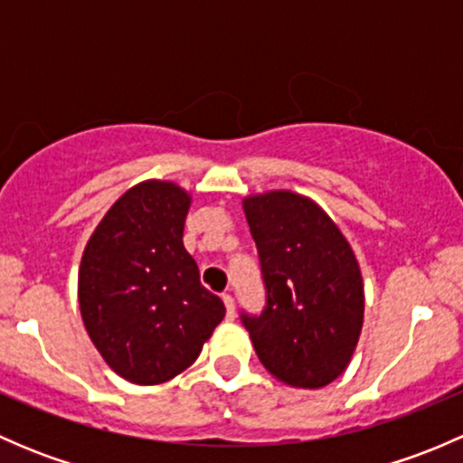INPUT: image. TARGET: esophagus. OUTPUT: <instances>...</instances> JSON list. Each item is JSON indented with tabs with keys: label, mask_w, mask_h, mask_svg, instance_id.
<instances>
[{
	"label": "esophagus",
	"mask_w": 463,
	"mask_h": 463,
	"mask_svg": "<svg viewBox=\"0 0 463 463\" xmlns=\"http://www.w3.org/2000/svg\"><path fill=\"white\" fill-rule=\"evenodd\" d=\"M222 300H223V305H226V316H228V320H232V318H235V300H232L231 293H223Z\"/></svg>",
	"instance_id": "1"
}]
</instances>
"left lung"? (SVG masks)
Here are the masks:
<instances>
[{
    "label": "left lung",
    "mask_w": 463,
    "mask_h": 463,
    "mask_svg": "<svg viewBox=\"0 0 463 463\" xmlns=\"http://www.w3.org/2000/svg\"><path fill=\"white\" fill-rule=\"evenodd\" d=\"M266 307L241 314L261 365L291 387L329 385L358 345L365 293L356 255L329 214L288 190L244 199Z\"/></svg>",
    "instance_id": "obj_1"
}]
</instances>
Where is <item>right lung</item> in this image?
<instances>
[{"label": "right lung", "mask_w": 463, "mask_h": 463, "mask_svg": "<svg viewBox=\"0 0 463 463\" xmlns=\"http://www.w3.org/2000/svg\"><path fill=\"white\" fill-rule=\"evenodd\" d=\"M190 194L143 181L89 237L78 273L85 329L107 365L137 385H158L193 365L226 316L184 246Z\"/></svg>", "instance_id": "right-lung-1"}]
</instances>
